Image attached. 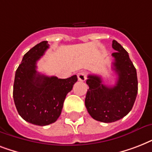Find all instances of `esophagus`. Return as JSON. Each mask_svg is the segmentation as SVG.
Wrapping results in <instances>:
<instances>
[{
	"instance_id": "34e87169",
	"label": "esophagus",
	"mask_w": 152,
	"mask_h": 152,
	"mask_svg": "<svg viewBox=\"0 0 152 152\" xmlns=\"http://www.w3.org/2000/svg\"><path fill=\"white\" fill-rule=\"evenodd\" d=\"M77 76H78V80L80 81H85L87 79V74L84 72H80L77 74Z\"/></svg>"
}]
</instances>
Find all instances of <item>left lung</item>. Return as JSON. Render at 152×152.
<instances>
[{
	"instance_id": "left-lung-1",
	"label": "left lung",
	"mask_w": 152,
	"mask_h": 152,
	"mask_svg": "<svg viewBox=\"0 0 152 152\" xmlns=\"http://www.w3.org/2000/svg\"><path fill=\"white\" fill-rule=\"evenodd\" d=\"M112 47L116 52L113 69L118 75L113 87L102 83L100 76L89 75L86 83L89 86L85 98L88 113L95 120L110 123L120 120L132 110L138 91L137 70L129 53L121 44L113 40Z\"/></svg>"
}]
</instances>
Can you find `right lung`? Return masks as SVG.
I'll use <instances>...</instances> for the list:
<instances>
[{"mask_svg": "<svg viewBox=\"0 0 152 152\" xmlns=\"http://www.w3.org/2000/svg\"><path fill=\"white\" fill-rule=\"evenodd\" d=\"M48 48V42L43 41L25 53L15 71L13 85V99L19 114L27 122L40 126L57 120L67 94L77 81L76 75L58 79L37 71V61Z\"/></svg>", "mask_w": 152, "mask_h": 152, "instance_id": "1", "label": "right lung"}]
</instances>
